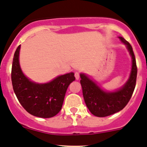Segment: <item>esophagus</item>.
I'll use <instances>...</instances> for the list:
<instances>
[{"label":"esophagus","mask_w":147,"mask_h":147,"mask_svg":"<svg viewBox=\"0 0 147 147\" xmlns=\"http://www.w3.org/2000/svg\"><path fill=\"white\" fill-rule=\"evenodd\" d=\"M75 78H76V80H78L80 79V73L78 72H75Z\"/></svg>","instance_id":"34e87169"}]
</instances>
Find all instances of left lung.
I'll use <instances>...</instances> for the list:
<instances>
[{"label":"left lung","instance_id":"1","mask_svg":"<svg viewBox=\"0 0 147 147\" xmlns=\"http://www.w3.org/2000/svg\"><path fill=\"white\" fill-rule=\"evenodd\" d=\"M119 38L127 46L132 59L129 78L121 88L115 92L104 91L87 75L80 74V83L86 105L93 115L99 117L109 116L124 109L131 99L135 88L137 67L132 47L124 38L121 37Z\"/></svg>","mask_w":147,"mask_h":147}]
</instances>
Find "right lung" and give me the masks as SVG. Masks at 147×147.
I'll return each instance as SVG.
<instances>
[{
  "label": "right lung",
  "instance_id": "add662e5",
  "mask_svg": "<svg viewBox=\"0 0 147 147\" xmlns=\"http://www.w3.org/2000/svg\"><path fill=\"white\" fill-rule=\"evenodd\" d=\"M20 45L13 57L11 80L14 92L20 105L33 116L50 118L62 109L68 86L75 80L73 72L57 77L51 82L38 84L30 80L23 73L19 64Z\"/></svg>",
  "mask_w": 147,
  "mask_h": 147
}]
</instances>
